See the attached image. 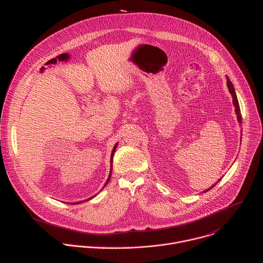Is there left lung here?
Returning a JSON list of instances; mask_svg holds the SVG:
<instances>
[{
  "label": "left lung",
  "instance_id": "8db88e82",
  "mask_svg": "<svg viewBox=\"0 0 263 263\" xmlns=\"http://www.w3.org/2000/svg\"><path fill=\"white\" fill-rule=\"evenodd\" d=\"M227 86H228V89H229V91H230V93H231V96H232V99H233V105L235 106V112H236V116H237V120H238V122H239V124H241V115H240V108H239V104H238V100H237V97H236V93H235V90H234V87H233V84H232V82L230 81V79L227 77ZM216 184V183H215ZM215 184L213 185V186H215ZM213 186H211V189ZM211 189H209V190H211ZM209 190H206L205 191V193L206 192H208Z\"/></svg>",
  "mask_w": 263,
  "mask_h": 263
}]
</instances>
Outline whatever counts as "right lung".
Segmentation results:
<instances>
[{
    "label": "right lung",
    "instance_id": "right-lung-1",
    "mask_svg": "<svg viewBox=\"0 0 263 263\" xmlns=\"http://www.w3.org/2000/svg\"><path fill=\"white\" fill-rule=\"evenodd\" d=\"M117 146H118V143H116L115 144V146H114V149H112V153H111V168H110V174H109V177H108V179H107V181H106V183H105V185L104 186H106L107 185V183L109 182V180H110V177H111V173H112V160H114V154H115V152H116V148H117ZM93 197H96V196H93ZM93 197H91V198H89V199H87L86 201H89V200H91ZM83 202H85V201H83ZM83 202H76V203H74V204H81V203H83ZM72 204V203H71Z\"/></svg>",
    "mask_w": 263,
    "mask_h": 263
}]
</instances>
